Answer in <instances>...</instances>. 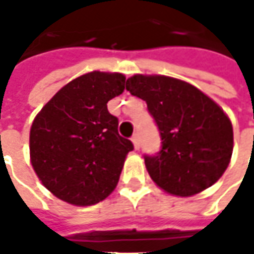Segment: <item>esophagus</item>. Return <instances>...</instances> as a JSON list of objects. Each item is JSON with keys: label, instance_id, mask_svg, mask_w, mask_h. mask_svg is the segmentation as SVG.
Segmentation results:
<instances>
[{"label": "esophagus", "instance_id": "esophagus-1", "mask_svg": "<svg viewBox=\"0 0 254 254\" xmlns=\"http://www.w3.org/2000/svg\"><path fill=\"white\" fill-rule=\"evenodd\" d=\"M132 142H133V147H135L136 150L141 148V138H139V133H138V132L132 136Z\"/></svg>", "mask_w": 254, "mask_h": 254}]
</instances>
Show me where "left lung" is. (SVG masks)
I'll return each instance as SVG.
<instances>
[{"label":"left lung","mask_w":254,"mask_h":254,"mask_svg":"<svg viewBox=\"0 0 254 254\" xmlns=\"http://www.w3.org/2000/svg\"><path fill=\"white\" fill-rule=\"evenodd\" d=\"M127 90L147 103L160 130V151L144 155L155 185L176 196L212 186L233 154V127L218 104L192 84L166 75H133Z\"/></svg>","instance_id":"1"}]
</instances>
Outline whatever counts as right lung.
Here are the masks:
<instances>
[{
  "label": "right lung",
  "mask_w": 254,
  "mask_h": 254,
  "mask_svg": "<svg viewBox=\"0 0 254 254\" xmlns=\"http://www.w3.org/2000/svg\"><path fill=\"white\" fill-rule=\"evenodd\" d=\"M125 77L88 72L68 82L45 104L30 129L32 166L43 186L78 206L112 193L133 144L119 135L107 102L122 94Z\"/></svg>",
  "instance_id": "add662e5"
}]
</instances>
